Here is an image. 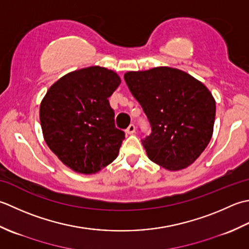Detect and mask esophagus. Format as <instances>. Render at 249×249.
<instances>
[{
  "mask_svg": "<svg viewBox=\"0 0 249 249\" xmlns=\"http://www.w3.org/2000/svg\"><path fill=\"white\" fill-rule=\"evenodd\" d=\"M125 132L128 134H133V133H135V125L134 124H130L129 126H128V129L125 130Z\"/></svg>",
  "mask_w": 249,
  "mask_h": 249,
  "instance_id": "1",
  "label": "esophagus"
}]
</instances>
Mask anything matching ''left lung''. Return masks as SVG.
<instances>
[{
  "instance_id": "8db88e82",
  "label": "left lung",
  "mask_w": 249,
  "mask_h": 249,
  "mask_svg": "<svg viewBox=\"0 0 249 249\" xmlns=\"http://www.w3.org/2000/svg\"><path fill=\"white\" fill-rule=\"evenodd\" d=\"M124 80L151 125L142 141L148 158L179 171L199 158L214 131L216 103L210 90L178 69L131 71Z\"/></svg>"
}]
</instances>
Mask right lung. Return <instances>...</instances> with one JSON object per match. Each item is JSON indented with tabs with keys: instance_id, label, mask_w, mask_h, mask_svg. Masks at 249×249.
<instances>
[{
	"instance_id": "right-lung-1",
	"label": "right lung",
	"mask_w": 249,
	"mask_h": 249,
	"mask_svg": "<svg viewBox=\"0 0 249 249\" xmlns=\"http://www.w3.org/2000/svg\"><path fill=\"white\" fill-rule=\"evenodd\" d=\"M120 82L106 68L80 69L57 80L40 102L44 140L71 170L95 174L117 158L124 132L115 126L108 98Z\"/></svg>"
}]
</instances>
